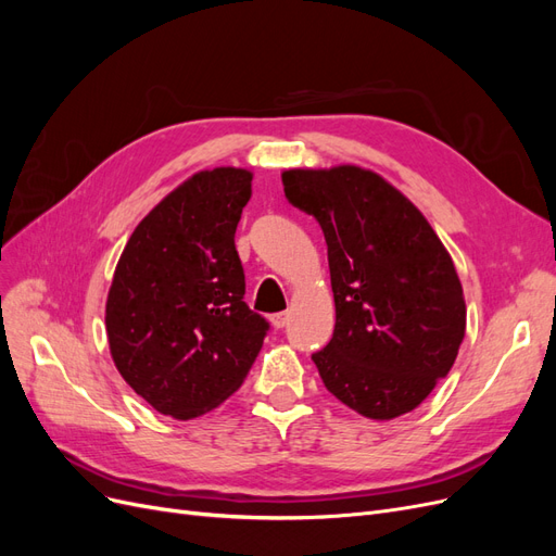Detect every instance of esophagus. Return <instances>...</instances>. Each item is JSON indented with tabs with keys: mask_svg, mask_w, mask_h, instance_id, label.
<instances>
[{
	"mask_svg": "<svg viewBox=\"0 0 556 556\" xmlns=\"http://www.w3.org/2000/svg\"><path fill=\"white\" fill-rule=\"evenodd\" d=\"M288 323H290V311H282V313L271 315V325H274L276 329H282Z\"/></svg>",
	"mask_w": 556,
	"mask_h": 556,
	"instance_id": "34e87169",
	"label": "esophagus"
}]
</instances>
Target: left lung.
<instances>
[{"instance_id": "8db88e82", "label": "left lung", "mask_w": 556, "mask_h": 556, "mask_svg": "<svg viewBox=\"0 0 556 556\" xmlns=\"http://www.w3.org/2000/svg\"><path fill=\"white\" fill-rule=\"evenodd\" d=\"M285 197L327 241L336 327L313 362L327 390L368 419L422 403L466 333L464 290L427 217L355 164L282 172Z\"/></svg>"}]
</instances>
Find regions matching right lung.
<instances>
[{
	"instance_id": "add662e5",
	"label": "right lung",
	"mask_w": 556,
	"mask_h": 556,
	"mask_svg": "<svg viewBox=\"0 0 556 556\" xmlns=\"http://www.w3.org/2000/svg\"><path fill=\"white\" fill-rule=\"evenodd\" d=\"M237 166L199 172L129 237L106 299L111 357L162 415L192 419L239 390L268 323L243 301L233 233L252 194Z\"/></svg>"
}]
</instances>
